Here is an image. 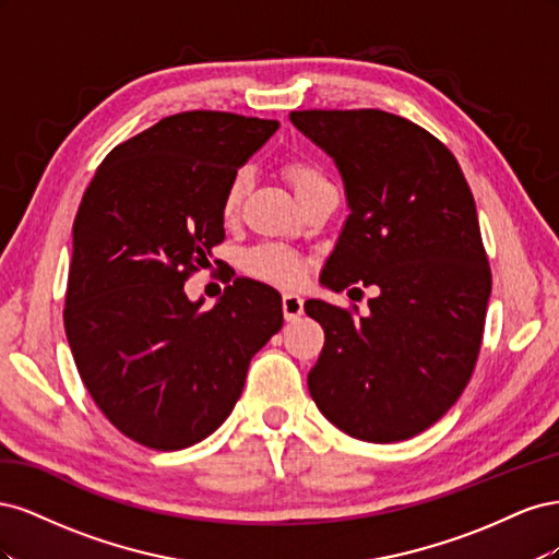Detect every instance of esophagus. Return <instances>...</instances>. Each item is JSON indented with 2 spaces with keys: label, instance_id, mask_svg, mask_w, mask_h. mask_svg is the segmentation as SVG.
<instances>
[{
  "label": "esophagus",
  "instance_id": "obj_1",
  "mask_svg": "<svg viewBox=\"0 0 559 559\" xmlns=\"http://www.w3.org/2000/svg\"><path fill=\"white\" fill-rule=\"evenodd\" d=\"M282 310H284V317L294 321L302 314V298L296 296V294H284L282 296Z\"/></svg>",
  "mask_w": 559,
  "mask_h": 559
}]
</instances>
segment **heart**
Returning a JSON list of instances; mask_svg holds the SVG:
<instances>
[{
    "label": "heart",
    "instance_id": "b5f03b06",
    "mask_svg": "<svg viewBox=\"0 0 559 559\" xmlns=\"http://www.w3.org/2000/svg\"><path fill=\"white\" fill-rule=\"evenodd\" d=\"M284 175L292 181L296 195L314 189V186L329 183L324 170H321L314 160H308V158L286 160ZM249 183H251V167L242 165L233 173L224 191V200H222L224 216H233L240 210ZM242 267L251 277H259L275 286H296L302 280V275H306V263H302V259L296 251L286 249L282 245H259L249 249L242 259Z\"/></svg>",
    "mask_w": 559,
    "mask_h": 559
}]
</instances>
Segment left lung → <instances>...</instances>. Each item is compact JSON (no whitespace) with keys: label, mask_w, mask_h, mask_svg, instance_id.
I'll use <instances>...</instances> for the list:
<instances>
[{"label":"left lung","mask_w":559,"mask_h":559,"mask_svg":"<svg viewBox=\"0 0 559 559\" xmlns=\"http://www.w3.org/2000/svg\"><path fill=\"white\" fill-rule=\"evenodd\" d=\"M289 118L335 160L352 210L321 284L380 289L366 317L306 302L326 337L310 396L359 441H405L452 408L478 361L492 270L476 202L452 151L408 118L380 109Z\"/></svg>","instance_id":"1"}]
</instances>
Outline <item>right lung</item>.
<instances>
[{
	"mask_svg": "<svg viewBox=\"0 0 559 559\" xmlns=\"http://www.w3.org/2000/svg\"><path fill=\"white\" fill-rule=\"evenodd\" d=\"M280 128L183 111L114 146L74 218L64 331L97 408L134 443L183 450L224 425L282 329L273 286L235 277L212 310L183 282L224 242L233 173Z\"/></svg>",
	"mask_w": 559,
	"mask_h": 559,
	"instance_id": "right-lung-1",
	"label": "right lung"
}]
</instances>
